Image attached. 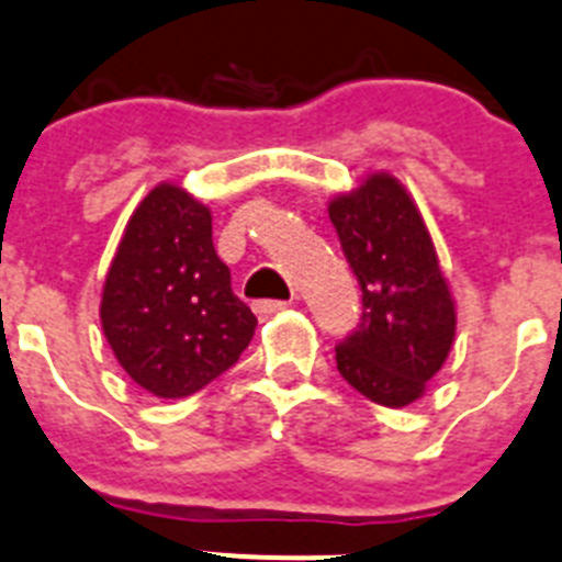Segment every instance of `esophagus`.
<instances>
[{"mask_svg":"<svg viewBox=\"0 0 562 562\" xmlns=\"http://www.w3.org/2000/svg\"><path fill=\"white\" fill-rule=\"evenodd\" d=\"M288 305H291V302H280V299H260V302H255V313H280L285 311Z\"/></svg>","mask_w":562,"mask_h":562,"instance_id":"obj_1","label":"esophagus"}]
</instances>
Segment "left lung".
Returning a JSON list of instances; mask_svg holds the SVG:
<instances>
[{"instance_id":"obj_1","label":"left lung","mask_w":562,"mask_h":562,"mask_svg":"<svg viewBox=\"0 0 562 562\" xmlns=\"http://www.w3.org/2000/svg\"><path fill=\"white\" fill-rule=\"evenodd\" d=\"M329 222L363 291L358 329L335 346L340 376L376 405H411L447 363L458 324L427 224L391 175L335 196Z\"/></svg>"}]
</instances>
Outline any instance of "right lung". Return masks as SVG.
Returning <instances> with one entry per match:
<instances>
[{
	"instance_id": "right-lung-1",
	"label": "right lung",
	"mask_w": 562,
	"mask_h": 562,
	"mask_svg": "<svg viewBox=\"0 0 562 562\" xmlns=\"http://www.w3.org/2000/svg\"><path fill=\"white\" fill-rule=\"evenodd\" d=\"M99 316L115 360L160 400L222 376L257 327L218 260L210 210L169 182L146 193L127 222Z\"/></svg>"
}]
</instances>
